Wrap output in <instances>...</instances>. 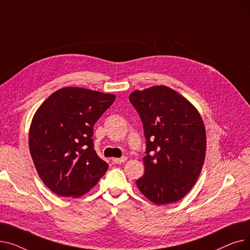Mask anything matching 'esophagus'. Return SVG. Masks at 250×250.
I'll list each match as a JSON object with an SVG mask.
<instances>
[{
    "instance_id": "1",
    "label": "esophagus",
    "mask_w": 250,
    "mask_h": 250,
    "mask_svg": "<svg viewBox=\"0 0 250 250\" xmlns=\"http://www.w3.org/2000/svg\"><path fill=\"white\" fill-rule=\"evenodd\" d=\"M126 159H127L126 157H122V158H113L112 161H113L114 163H116V164H122V163L125 162Z\"/></svg>"
}]
</instances>
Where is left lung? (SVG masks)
I'll list each match as a JSON object with an SVG mask.
<instances>
[{
    "instance_id": "1",
    "label": "left lung",
    "mask_w": 250,
    "mask_h": 250,
    "mask_svg": "<svg viewBox=\"0 0 250 250\" xmlns=\"http://www.w3.org/2000/svg\"><path fill=\"white\" fill-rule=\"evenodd\" d=\"M129 101L146 138L145 173L137 187L156 205L181 200L198 180L207 150L206 128L193 105L164 85L136 90Z\"/></svg>"
}]
</instances>
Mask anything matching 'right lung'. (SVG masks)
<instances>
[{
  "label": "right lung",
  "instance_id": "add662e5",
  "mask_svg": "<svg viewBox=\"0 0 250 250\" xmlns=\"http://www.w3.org/2000/svg\"><path fill=\"white\" fill-rule=\"evenodd\" d=\"M114 94L79 87L54 92L33 115L29 150L36 171L56 194L79 198L108 169L94 150L93 126Z\"/></svg>",
  "mask_w": 250,
  "mask_h": 250
}]
</instances>
